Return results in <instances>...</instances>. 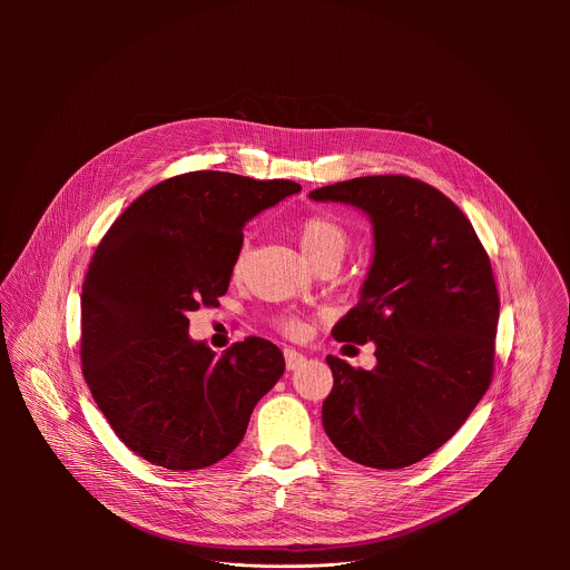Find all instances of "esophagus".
I'll use <instances>...</instances> for the list:
<instances>
[{"label": "esophagus", "instance_id": "34e87169", "mask_svg": "<svg viewBox=\"0 0 570 570\" xmlns=\"http://www.w3.org/2000/svg\"><path fill=\"white\" fill-rule=\"evenodd\" d=\"M305 360L307 357L303 353H298L296 348H285V366H287V371H294V368L303 366Z\"/></svg>", "mask_w": 570, "mask_h": 570}]
</instances>
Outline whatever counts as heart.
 Returning a JSON list of instances; mask_svg holds the SVG:
<instances>
[{
  "instance_id": "heart-1",
  "label": "heart",
  "mask_w": 570,
  "mask_h": 570,
  "mask_svg": "<svg viewBox=\"0 0 570 570\" xmlns=\"http://www.w3.org/2000/svg\"><path fill=\"white\" fill-rule=\"evenodd\" d=\"M298 242L301 249L307 256V261L316 267L323 265L326 261H342L348 247V235L346 230L331 217L325 215H314L309 219L303 222L301 233H298ZM245 263H247V247L242 245L235 263H233V276L242 278L245 272ZM278 326L287 333V335H301L305 331L303 321L294 318V316H283L278 321Z\"/></svg>"
}]
</instances>
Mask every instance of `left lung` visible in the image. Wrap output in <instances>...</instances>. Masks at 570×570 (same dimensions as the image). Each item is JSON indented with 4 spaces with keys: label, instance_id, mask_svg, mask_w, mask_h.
Masks as SVG:
<instances>
[{
    "label": "left lung",
    "instance_id": "8db88e82",
    "mask_svg": "<svg viewBox=\"0 0 570 570\" xmlns=\"http://www.w3.org/2000/svg\"><path fill=\"white\" fill-rule=\"evenodd\" d=\"M362 210L373 261L337 342H375L373 371L328 355L323 404L331 443L351 461L400 470L439 450L485 395L500 301L488 252L461 208L404 175H371L309 193Z\"/></svg>",
    "mask_w": 570,
    "mask_h": 570
}]
</instances>
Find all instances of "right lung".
I'll return each instance as SVG.
<instances>
[{
  "label": "right lung",
  "instance_id": "right-lung-1",
  "mask_svg": "<svg viewBox=\"0 0 570 570\" xmlns=\"http://www.w3.org/2000/svg\"><path fill=\"white\" fill-rule=\"evenodd\" d=\"M296 193L289 179L184 173L140 195L96 247L82 283V375L145 461L175 472L215 465L281 380L276 344L247 337L215 357L188 335V314L228 292L245 224Z\"/></svg>",
  "mask_w": 570,
  "mask_h": 570
}]
</instances>
